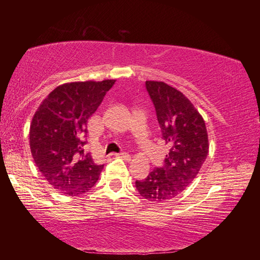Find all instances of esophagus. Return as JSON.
Segmentation results:
<instances>
[{"mask_svg": "<svg viewBox=\"0 0 260 260\" xmlns=\"http://www.w3.org/2000/svg\"><path fill=\"white\" fill-rule=\"evenodd\" d=\"M117 157H120V158H124L125 160H129L131 159V155L127 152H120V153H116Z\"/></svg>", "mask_w": 260, "mask_h": 260, "instance_id": "esophagus-1", "label": "esophagus"}]
</instances>
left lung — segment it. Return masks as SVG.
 <instances>
[{"label":"left lung","mask_w":260,"mask_h":260,"mask_svg":"<svg viewBox=\"0 0 260 260\" xmlns=\"http://www.w3.org/2000/svg\"><path fill=\"white\" fill-rule=\"evenodd\" d=\"M146 88L170 151L164 165L136 180L135 186L143 199L161 203L179 195L199 174L209 153L208 132L200 112L181 91L161 81H146Z\"/></svg>","instance_id":"8db88e82"}]
</instances>
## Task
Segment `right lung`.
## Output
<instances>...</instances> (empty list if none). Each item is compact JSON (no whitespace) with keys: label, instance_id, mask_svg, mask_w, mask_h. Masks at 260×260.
Returning <instances> with one entry per match:
<instances>
[{"label":"right lung","instance_id":"right-lung-1","mask_svg":"<svg viewBox=\"0 0 260 260\" xmlns=\"http://www.w3.org/2000/svg\"><path fill=\"white\" fill-rule=\"evenodd\" d=\"M116 80L64 83L34 113L29 146L38 169L57 191L78 196L90 190L104 165L83 152L87 122Z\"/></svg>","mask_w":260,"mask_h":260}]
</instances>
